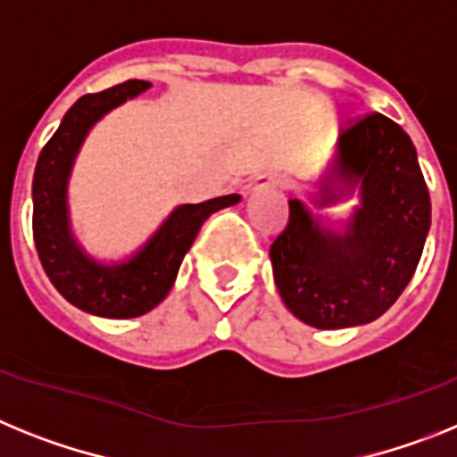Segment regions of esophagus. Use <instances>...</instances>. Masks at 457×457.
Wrapping results in <instances>:
<instances>
[{
	"label": "esophagus",
	"mask_w": 457,
	"mask_h": 457,
	"mask_svg": "<svg viewBox=\"0 0 457 457\" xmlns=\"http://www.w3.org/2000/svg\"><path fill=\"white\" fill-rule=\"evenodd\" d=\"M287 186V177L280 172H264L257 174L251 181V190H267V188H285Z\"/></svg>",
	"instance_id": "esophagus-1"
}]
</instances>
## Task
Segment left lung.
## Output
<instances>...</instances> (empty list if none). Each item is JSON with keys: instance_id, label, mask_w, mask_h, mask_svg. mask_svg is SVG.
<instances>
[{"instance_id": "obj_1", "label": "left lung", "mask_w": 457, "mask_h": 457, "mask_svg": "<svg viewBox=\"0 0 457 457\" xmlns=\"http://www.w3.org/2000/svg\"><path fill=\"white\" fill-rule=\"evenodd\" d=\"M336 181L361 188L347 232L322 228L289 200L287 225L269 251L285 305L315 328L359 327L384 315L410 285L430 229L416 149L394 119L368 112L349 121L317 204L338 200Z\"/></svg>"}]
</instances>
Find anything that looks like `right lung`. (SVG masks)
Masks as SVG:
<instances>
[{"instance_id": "1", "label": "right lung", "mask_w": 457, "mask_h": 457, "mask_svg": "<svg viewBox=\"0 0 457 457\" xmlns=\"http://www.w3.org/2000/svg\"><path fill=\"white\" fill-rule=\"evenodd\" d=\"M149 87L152 82L129 80L78 98L63 114L57 133L43 146L31 184V229L43 271L69 303L110 320L140 317L156 308L168 296L202 223L218 209L241 200L239 195H223L202 204L177 206L149 244L124 264L103 267L82 253L71 237L66 216V181L75 154L103 114Z\"/></svg>"}]
</instances>
